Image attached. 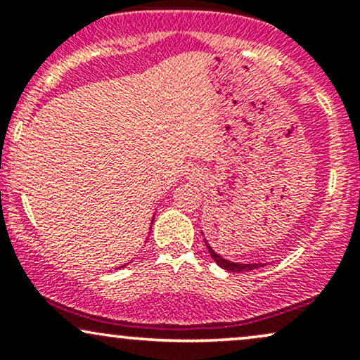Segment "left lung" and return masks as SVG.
<instances>
[{"instance_id": "left-lung-1", "label": "left lung", "mask_w": 360, "mask_h": 360, "mask_svg": "<svg viewBox=\"0 0 360 360\" xmlns=\"http://www.w3.org/2000/svg\"><path fill=\"white\" fill-rule=\"evenodd\" d=\"M201 233H203V232H201ZM205 243H206V247H208L210 255H212V259L214 260V262H217L218 266L221 267V269H225L229 272H247V271L257 269V267L264 266V264H242V262H232V260H226V259H223L220 254H217V252L212 249V245L206 242V238H205Z\"/></svg>"}]
</instances>
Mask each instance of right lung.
I'll list each match as a JSON object with an SVG mask.
<instances>
[{
  "instance_id": "obj_1",
  "label": "right lung",
  "mask_w": 360,
  "mask_h": 360,
  "mask_svg": "<svg viewBox=\"0 0 360 360\" xmlns=\"http://www.w3.org/2000/svg\"><path fill=\"white\" fill-rule=\"evenodd\" d=\"M152 221H154V220H152ZM120 267H123V266H120Z\"/></svg>"
}]
</instances>
